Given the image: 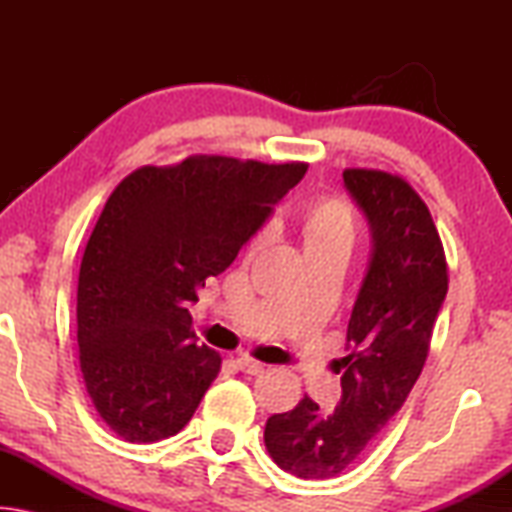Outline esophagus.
<instances>
[{
    "label": "esophagus",
    "mask_w": 512,
    "mask_h": 512,
    "mask_svg": "<svg viewBox=\"0 0 512 512\" xmlns=\"http://www.w3.org/2000/svg\"><path fill=\"white\" fill-rule=\"evenodd\" d=\"M237 368L241 372H246V375H262L266 366L259 361H253V359H237Z\"/></svg>",
    "instance_id": "34e87169"
}]
</instances>
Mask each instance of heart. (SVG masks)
Segmentation results:
<instances>
[{
	"instance_id": "b5f03b06",
	"label": "heart",
	"mask_w": 512,
	"mask_h": 512,
	"mask_svg": "<svg viewBox=\"0 0 512 512\" xmlns=\"http://www.w3.org/2000/svg\"><path fill=\"white\" fill-rule=\"evenodd\" d=\"M302 244L305 253H343L350 255L357 241V219L352 207L341 198H323L311 203L300 219ZM268 241V232H262L250 250H259Z\"/></svg>"
}]
</instances>
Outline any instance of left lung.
I'll list each match as a JSON object with an SVG mask.
<instances>
[{
    "label": "left lung",
    "instance_id": "8db88e82",
    "mask_svg": "<svg viewBox=\"0 0 512 512\" xmlns=\"http://www.w3.org/2000/svg\"><path fill=\"white\" fill-rule=\"evenodd\" d=\"M343 185L370 228V257L348 323V357L336 361L341 402L311 397L266 420L277 467L300 479H332L366 456L418 381L447 296L443 241L422 198L384 171L348 169Z\"/></svg>",
    "mask_w": 512,
    "mask_h": 512
}]
</instances>
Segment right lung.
Listing matches in <instances>:
<instances>
[{
  "label": "right lung",
  "mask_w": 512,
  "mask_h": 512,
  "mask_svg": "<svg viewBox=\"0 0 512 512\" xmlns=\"http://www.w3.org/2000/svg\"><path fill=\"white\" fill-rule=\"evenodd\" d=\"M307 164L201 155L144 167L110 194L85 246L76 323L85 388L128 443L176 436L219 375L189 305L271 219Z\"/></svg>",
  "instance_id": "right-lung-1"
}]
</instances>
